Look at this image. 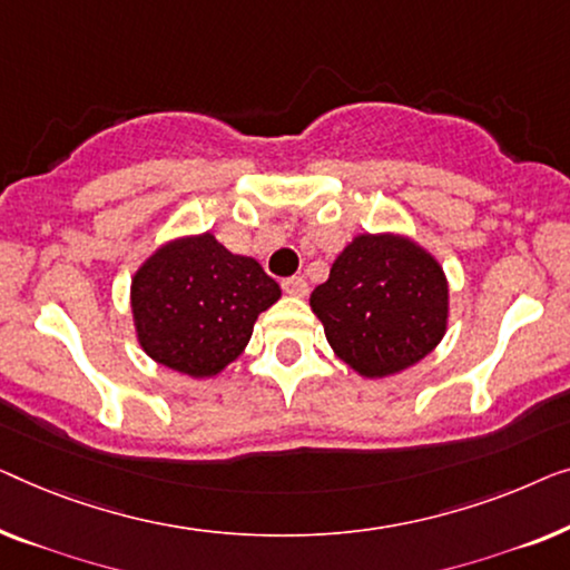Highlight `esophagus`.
I'll list each match as a JSON object with an SVG mask.
<instances>
[{"instance_id": "obj_1", "label": "esophagus", "mask_w": 570, "mask_h": 570, "mask_svg": "<svg viewBox=\"0 0 570 570\" xmlns=\"http://www.w3.org/2000/svg\"><path fill=\"white\" fill-rule=\"evenodd\" d=\"M282 286H284V292L288 294V296H307V292H309V284L304 282L302 276H292V278H284L282 282Z\"/></svg>"}]
</instances>
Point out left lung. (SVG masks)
Wrapping results in <instances>:
<instances>
[{
  "label": "left lung",
  "instance_id": "1",
  "mask_svg": "<svg viewBox=\"0 0 570 570\" xmlns=\"http://www.w3.org/2000/svg\"><path fill=\"white\" fill-rule=\"evenodd\" d=\"M341 362L368 380L419 364L446 333L444 268L411 237L356 235L309 296Z\"/></svg>",
  "mask_w": 570,
  "mask_h": 570
}]
</instances>
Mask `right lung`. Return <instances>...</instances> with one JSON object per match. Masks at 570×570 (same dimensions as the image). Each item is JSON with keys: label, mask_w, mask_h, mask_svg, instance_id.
Segmentation results:
<instances>
[{"label": "right lung", "mask_w": 570, "mask_h": 570, "mask_svg": "<svg viewBox=\"0 0 570 570\" xmlns=\"http://www.w3.org/2000/svg\"><path fill=\"white\" fill-rule=\"evenodd\" d=\"M282 296L261 263L212 232L157 247L131 278L139 346L173 372L216 376L243 354L253 325Z\"/></svg>", "instance_id": "add662e5"}]
</instances>
